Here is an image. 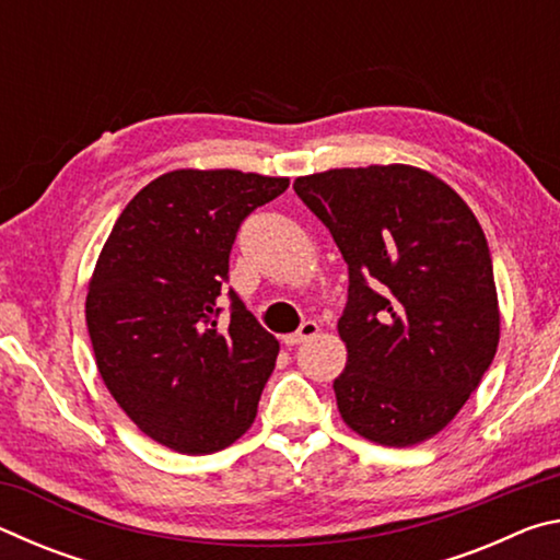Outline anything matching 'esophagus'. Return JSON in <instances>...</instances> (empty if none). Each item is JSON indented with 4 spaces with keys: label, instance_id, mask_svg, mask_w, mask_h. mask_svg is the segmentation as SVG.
<instances>
[{
    "label": "esophagus",
    "instance_id": "34e87169",
    "mask_svg": "<svg viewBox=\"0 0 560 560\" xmlns=\"http://www.w3.org/2000/svg\"><path fill=\"white\" fill-rule=\"evenodd\" d=\"M316 334H318V324H316V320H303L296 334H287L281 340H283V343H287V346H299V343H303V340H306V338H314Z\"/></svg>",
    "mask_w": 560,
    "mask_h": 560
}]
</instances>
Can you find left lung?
<instances>
[{"instance_id":"left-lung-1","label":"left lung","mask_w":560,"mask_h":560,"mask_svg":"<svg viewBox=\"0 0 560 560\" xmlns=\"http://www.w3.org/2000/svg\"><path fill=\"white\" fill-rule=\"evenodd\" d=\"M348 264L336 377L350 430L410 447L447 428L489 371L499 301L487 236L428 170L371 165L296 177Z\"/></svg>"}]
</instances>
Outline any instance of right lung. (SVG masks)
Wrapping results in <instances>:
<instances>
[{
	"label": "right lung",
	"mask_w": 560,
	"mask_h": 560,
	"mask_svg": "<svg viewBox=\"0 0 560 560\" xmlns=\"http://www.w3.org/2000/svg\"><path fill=\"white\" fill-rule=\"evenodd\" d=\"M289 187L240 170H175L132 197L93 271L86 324L103 383L148 438L183 454L252 428L279 340L230 289L242 222Z\"/></svg>",
	"instance_id": "obj_1"
}]
</instances>
